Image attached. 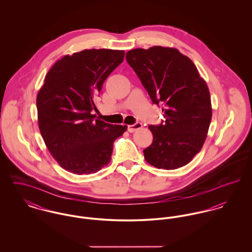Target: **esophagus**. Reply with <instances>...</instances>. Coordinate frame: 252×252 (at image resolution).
Listing matches in <instances>:
<instances>
[{
  "label": "esophagus",
  "instance_id": "34e87169",
  "mask_svg": "<svg viewBox=\"0 0 252 252\" xmlns=\"http://www.w3.org/2000/svg\"><path fill=\"white\" fill-rule=\"evenodd\" d=\"M142 127H143V124L140 123V122H137V123H135V124H133V125H128L127 129H128V131H129L130 133H134L135 131L141 129Z\"/></svg>",
  "mask_w": 252,
  "mask_h": 252
}]
</instances>
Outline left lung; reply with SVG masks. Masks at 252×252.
I'll use <instances>...</instances> for the list:
<instances>
[{"label": "left lung", "mask_w": 252, "mask_h": 252, "mask_svg": "<svg viewBox=\"0 0 252 252\" xmlns=\"http://www.w3.org/2000/svg\"><path fill=\"white\" fill-rule=\"evenodd\" d=\"M126 60L157 106L165 121L150 125L152 144L144 150L150 165L175 170L200 152L212 120L208 85L194 63L176 48L152 46L126 53Z\"/></svg>", "instance_id": "1"}]
</instances>
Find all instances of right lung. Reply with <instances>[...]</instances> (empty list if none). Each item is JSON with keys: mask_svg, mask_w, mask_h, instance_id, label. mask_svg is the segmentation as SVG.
<instances>
[{"mask_svg": "<svg viewBox=\"0 0 252 252\" xmlns=\"http://www.w3.org/2000/svg\"><path fill=\"white\" fill-rule=\"evenodd\" d=\"M124 50L85 49L66 55L48 71L36 96L37 122L47 149L66 171L94 174L110 162L113 142L127 130L92 114L94 100Z\"/></svg>", "mask_w": 252, "mask_h": 252, "instance_id": "right-lung-1", "label": "right lung"}]
</instances>
